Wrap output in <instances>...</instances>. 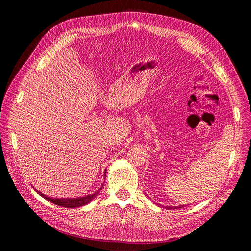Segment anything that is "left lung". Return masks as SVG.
<instances>
[{
	"label": "left lung",
	"mask_w": 251,
	"mask_h": 251,
	"mask_svg": "<svg viewBox=\"0 0 251 251\" xmlns=\"http://www.w3.org/2000/svg\"><path fill=\"white\" fill-rule=\"evenodd\" d=\"M168 208H169V209H170V208H171V209H172V207H168Z\"/></svg>",
	"instance_id": "8db88e82"
}]
</instances>
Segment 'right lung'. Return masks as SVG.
I'll use <instances>...</instances> for the list:
<instances>
[{"instance_id":"1","label":"right lung","mask_w":251,"mask_h":251,"mask_svg":"<svg viewBox=\"0 0 251 251\" xmlns=\"http://www.w3.org/2000/svg\"><path fill=\"white\" fill-rule=\"evenodd\" d=\"M102 187H100V189H98L97 192H95L94 194L92 195H89V196H86V197H81V198H68V199H64V198H60V199H56V198H50V197H47L46 195H44L40 192H37V194L41 195L43 198H45L46 200L52 202L53 204L55 205H58V206H62V207H67V208H75V207H80V206H83V205H86L88 203H90L91 201H92L95 197L98 195V193L100 192V189Z\"/></svg>"}]
</instances>
